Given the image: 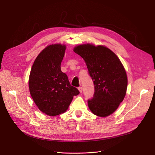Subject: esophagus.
<instances>
[{
	"label": "esophagus",
	"mask_w": 155,
	"mask_h": 155,
	"mask_svg": "<svg viewBox=\"0 0 155 155\" xmlns=\"http://www.w3.org/2000/svg\"><path fill=\"white\" fill-rule=\"evenodd\" d=\"M78 90H79V91L80 92H82V91H83V88H82L81 87H78Z\"/></svg>",
	"instance_id": "esophagus-1"
}]
</instances>
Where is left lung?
<instances>
[{
  "mask_svg": "<svg viewBox=\"0 0 155 155\" xmlns=\"http://www.w3.org/2000/svg\"><path fill=\"white\" fill-rule=\"evenodd\" d=\"M74 51L84 59L94 84L93 98L88 100L89 109L100 117L113 113L122 102L127 88V76L120 60L103 45L83 44Z\"/></svg>",
  "mask_w": 155,
  "mask_h": 155,
  "instance_id": "1",
  "label": "left lung"
}]
</instances>
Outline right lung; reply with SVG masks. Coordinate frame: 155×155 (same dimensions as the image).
Wrapping results in <instances>:
<instances>
[{
  "instance_id": "1",
  "label": "right lung",
  "mask_w": 155,
  "mask_h": 155,
  "mask_svg": "<svg viewBox=\"0 0 155 155\" xmlns=\"http://www.w3.org/2000/svg\"><path fill=\"white\" fill-rule=\"evenodd\" d=\"M65 50L66 46L61 44L46 46L37 55L30 71L31 96L39 109L50 116L66 112L73 97L79 94L61 70Z\"/></svg>"
}]
</instances>
